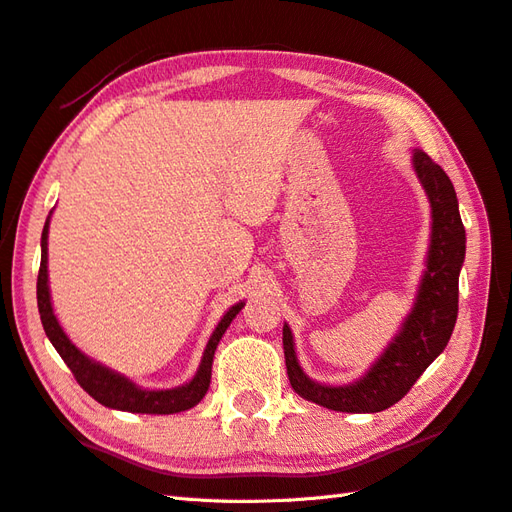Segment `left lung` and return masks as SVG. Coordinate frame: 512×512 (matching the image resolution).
<instances>
[{
  "label": "left lung",
  "instance_id": "left-lung-1",
  "mask_svg": "<svg viewBox=\"0 0 512 512\" xmlns=\"http://www.w3.org/2000/svg\"><path fill=\"white\" fill-rule=\"evenodd\" d=\"M413 169L431 202V246L416 306L378 363L354 385L330 387L310 380L297 363L292 332L284 325V356L292 389L301 398L334 411L376 413L407 396L440 352L447 347L458 319V279L464 262L466 233L453 182L440 165L416 149Z\"/></svg>",
  "mask_w": 512,
  "mask_h": 512
}]
</instances>
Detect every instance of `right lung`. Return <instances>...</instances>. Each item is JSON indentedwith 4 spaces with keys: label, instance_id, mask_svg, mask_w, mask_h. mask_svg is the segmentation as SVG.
<instances>
[{
    "label": "right lung",
    "instance_id": "1",
    "mask_svg": "<svg viewBox=\"0 0 512 512\" xmlns=\"http://www.w3.org/2000/svg\"><path fill=\"white\" fill-rule=\"evenodd\" d=\"M37 306H39L43 330H46V336L54 345V350L59 352L65 365L70 367V372L74 374L76 383L88 391V394L96 402H101V405H105V407L132 411V413H178V411H187V409L198 405L206 391H209L215 347H217V343H220L222 334L226 332L228 325H231V321L237 317V312L244 308V303H237V306L228 310L224 314V319L217 323L213 336L209 339V343H206L198 374L193 376L191 383L176 387V389H160V391L140 389L125 376L114 374L112 369L94 363L92 358H88L83 352L76 350L72 341L61 330V325L52 312L50 290H48V222H46V226H43V233H41V266H39V277H37Z\"/></svg>",
    "mask_w": 512,
    "mask_h": 512
}]
</instances>
